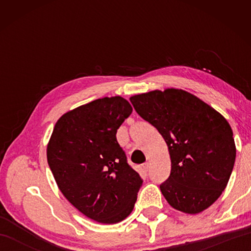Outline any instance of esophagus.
<instances>
[{
  "label": "esophagus",
  "mask_w": 251,
  "mask_h": 251,
  "mask_svg": "<svg viewBox=\"0 0 251 251\" xmlns=\"http://www.w3.org/2000/svg\"><path fill=\"white\" fill-rule=\"evenodd\" d=\"M148 168H150V163H145V164L143 165V169H144V171H145V172L148 171Z\"/></svg>",
  "instance_id": "obj_1"
}]
</instances>
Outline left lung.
I'll list each match as a JSON object with an SVG mask.
<instances>
[{"label": "left lung", "mask_w": 251, "mask_h": 251, "mask_svg": "<svg viewBox=\"0 0 251 251\" xmlns=\"http://www.w3.org/2000/svg\"><path fill=\"white\" fill-rule=\"evenodd\" d=\"M129 100L167 144L172 171L160 185L167 202L189 215L210 207L226 188L236 159L226 118L197 96L177 88L143 93Z\"/></svg>", "instance_id": "left-lung-1"}]
</instances>
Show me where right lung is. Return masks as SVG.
Returning <instances> with one entry per match:
<instances>
[{
	"instance_id": "1",
	"label": "right lung",
	"mask_w": 251,
	"mask_h": 251,
	"mask_svg": "<svg viewBox=\"0 0 251 251\" xmlns=\"http://www.w3.org/2000/svg\"><path fill=\"white\" fill-rule=\"evenodd\" d=\"M131 110L122 96L78 106L58 118L46 148L59 190L97 223L117 224L128 217L142 186L116 139Z\"/></svg>"
}]
</instances>
